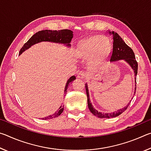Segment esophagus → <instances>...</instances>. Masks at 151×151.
I'll return each instance as SVG.
<instances>
[{
  "label": "esophagus",
  "mask_w": 151,
  "mask_h": 151,
  "mask_svg": "<svg viewBox=\"0 0 151 151\" xmlns=\"http://www.w3.org/2000/svg\"><path fill=\"white\" fill-rule=\"evenodd\" d=\"M86 76V74L83 72V71H81V72H79V73L78 74V78H81V79H84Z\"/></svg>",
  "instance_id": "34e87169"
}]
</instances>
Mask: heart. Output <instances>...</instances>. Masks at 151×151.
Returning <instances> with one entry per match:
<instances>
[{
  "label": "heart",
  "instance_id": "heart-1",
  "mask_svg": "<svg viewBox=\"0 0 151 151\" xmlns=\"http://www.w3.org/2000/svg\"><path fill=\"white\" fill-rule=\"evenodd\" d=\"M111 52V44L109 40L100 36H94L79 44V57L87 59L93 56L91 66L93 67L102 65Z\"/></svg>",
  "mask_w": 151,
  "mask_h": 151
}]
</instances>
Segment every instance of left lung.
<instances>
[{
    "label": "left lung",
    "mask_w": 151,
    "mask_h": 151,
    "mask_svg": "<svg viewBox=\"0 0 151 151\" xmlns=\"http://www.w3.org/2000/svg\"><path fill=\"white\" fill-rule=\"evenodd\" d=\"M110 34L112 36V39L113 40V49H112V52L111 58V62L114 63L116 62V61L123 60L125 61L127 64H129V66H131V68L134 71V79L135 82H136V76L137 75V70H138V64L135 58L134 53L133 51L128 46L124 41L122 40V38L117 34L116 32L114 31L110 32ZM135 86H136V84H135ZM85 88H86V95H87V103H88V107L90 111L93 113L94 116H96L99 118L103 119V118H113V117H116L119 116L125 110L127 109V107L131 103V101L129 102L127 105L125 106L124 108H122L121 109L117 110V111H114L113 112H102L100 111H98L96 109L94 108L93 104L91 103L90 97H89V93H88V88L87 83L85 84ZM136 92V87L134 88V95ZM133 98V97H132Z\"/></svg>",
    "instance_id": "8db88e82"
}]
</instances>
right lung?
<instances>
[{
    "label": "right lung",
    "instance_id": "right-lung-1",
    "mask_svg": "<svg viewBox=\"0 0 151 151\" xmlns=\"http://www.w3.org/2000/svg\"><path fill=\"white\" fill-rule=\"evenodd\" d=\"M73 37V32L70 30L68 29H63L59 30H43L41 31H39L32 36L28 41L23 45V47L21 48L19 55L22 54V52H24L25 50L29 49V48L32 47V45L37 43L41 42H50L54 43H58V44H63L65 45L66 47H70V42L72 40ZM76 79L75 76H72L68 78L65 85V93H66L68 85L70 83L75 81ZM64 110V106L61 105L59 109H58L57 112H55L54 114H51L48 116L42 118L43 120L47 119H52L57 117L62 113Z\"/></svg>",
    "mask_w": 151,
    "mask_h": 151
}]
</instances>
